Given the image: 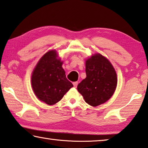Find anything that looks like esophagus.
Segmentation results:
<instances>
[{"mask_svg": "<svg viewBox=\"0 0 148 148\" xmlns=\"http://www.w3.org/2000/svg\"><path fill=\"white\" fill-rule=\"evenodd\" d=\"M78 82H73V85H74V86L75 87V88H76L77 86H78Z\"/></svg>", "mask_w": 148, "mask_h": 148, "instance_id": "34e87169", "label": "esophagus"}]
</instances>
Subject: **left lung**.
I'll list each match as a JSON object with an SVG mask.
<instances>
[{"mask_svg":"<svg viewBox=\"0 0 148 148\" xmlns=\"http://www.w3.org/2000/svg\"><path fill=\"white\" fill-rule=\"evenodd\" d=\"M86 78L77 89L87 103L97 107L107 101L116 90L117 76L111 62L100 53L86 59Z\"/></svg>","mask_w":148,"mask_h":148,"instance_id":"obj_1","label":"left lung"}]
</instances>
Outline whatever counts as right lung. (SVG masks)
Wrapping results in <instances>:
<instances>
[{"label": "right lung", "instance_id": "right-lung-1", "mask_svg": "<svg viewBox=\"0 0 148 148\" xmlns=\"http://www.w3.org/2000/svg\"><path fill=\"white\" fill-rule=\"evenodd\" d=\"M62 64L57 51L52 49L42 56L32 72V86L35 95L49 105L61 100L73 87L66 77Z\"/></svg>", "mask_w": 148, "mask_h": 148}]
</instances>
